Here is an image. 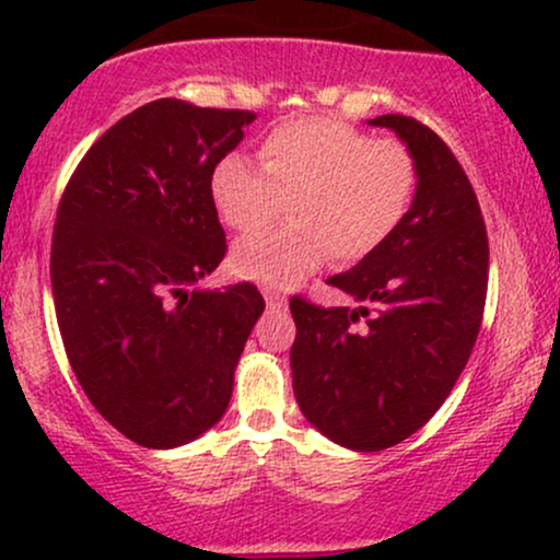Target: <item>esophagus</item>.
Instances as JSON below:
<instances>
[{
  "label": "esophagus",
  "instance_id": "esophagus-1",
  "mask_svg": "<svg viewBox=\"0 0 560 560\" xmlns=\"http://www.w3.org/2000/svg\"><path fill=\"white\" fill-rule=\"evenodd\" d=\"M262 298H266V305L271 307V311H284L287 307V294L281 292V289L262 287Z\"/></svg>",
  "mask_w": 560,
  "mask_h": 560
}]
</instances>
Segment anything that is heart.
Segmentation results:
<instances>
[{"label":"heart","mask_w":560,"mask_h":560,"mask_svg":"<svg viewBox=\"0 0 560 560\" xmlns=\"http://www.w3.org/2000/svg\"><path fill=\"white\" fill-rule=\"evenodd\" d=\"M260 168L247 158H221L210 173V197L229 229L249 234L284 213L294 221L247 236L231 268L244 279L289 287L331 255L352 266L392 240L410 213L419 163L405 141L374 137L329 115L271 128L258 147Z\"/></svg>","instance_id":"1"}]
</instances>
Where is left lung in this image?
<instances>
[{"instance_id": "left-lung-1", "label": "left lung", "mask_w": 560, "mask_h": 560, "mask_svg": "<svg viewBox=\"0 0 560 560\" xmlns=\"http://www.w3.org/2000/svg\"><path fill=\"white\" fill-rule=\"evenodd\" d=\"M369 124L392 128L419 163L410 213L384 247L329 279L361 307L289 300L300 410L363 453L397 445L440 410L479 337L490 276L485 218L458 158L410 115Z\"/></svg>"}]
</instances>
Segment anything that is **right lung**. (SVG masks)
<instances>
[{
	"label": "right lung",
	"instance_id": "add662e5",
	"mask_svg": "<svg viewBox=\"0 0 560 560\" xmlns=\"http://www.w3.org/2000/svg\"><path fill=\"white\" fill-rule=\"evenodd\" d=\"M249 110L155 100L89 147L57 205L52 294L81 389L141 447H176L226 413L234 365L260 318L244 281L197 289L226 255L210 197Z\"/></svg>",
	"mask_w": 560,
	"mask_h": 560
}]
</instances>
